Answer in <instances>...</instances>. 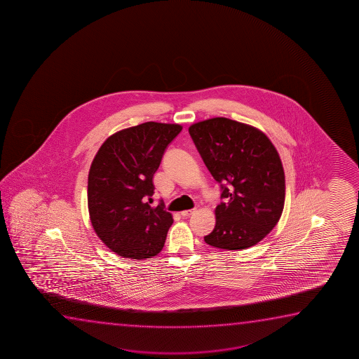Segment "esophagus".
I'll use <instances>...</instances> for the list:
<instances>
[{
  "instance_id": "obj_1",
  "label": "esophagus",
  "mask_w": 359,
  "mask_h": 359,
  "mask_svg": "<svg viewBox=\"0 0 359 359\" xmlns=\"http://www.w3.org/2000/svg\"><path fill=\"white\" fill-rule=\"evenodd\" d=\"M195 211H196V210H187V211H182L180 215H182V217H189L191 216L192 213Z\"/></svg>"
}]
</instances>
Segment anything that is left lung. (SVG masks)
<instances>
[{"mask_svg":"<svg viewBox=\"0 0 359 359\" xmlns=\"http://www.w3.org/2000/svg\"><path fill=\"white\" fill-rule=\"evenodd\" d=\"M189 133L221 185L208 245L244 250L262 241L285 206V172L275 146L257 128L226 118L194 123Z\"/></svg>","mask_w":359,"mask_h":359,"instance_id":"8db88e82","label":"left lung"}]
</instances>
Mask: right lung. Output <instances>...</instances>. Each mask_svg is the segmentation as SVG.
Segmentation results:
<instances>
[{
    "instance_id": "1",
    "label": "right lung",
    "mask_w": 359,
    "mask_h": 359,
    "mask_svg": "<svg viewBox=\"0 0 359 359\" xmlns=\"http://www.w3.org/2000/svg\"><path fill=\"white\" fill-rule=\"evenodd\" d=\"M182 130L177 123H141L114 133L95 154L89 216L100 241L118 255L143 260L162 250L172 218L162 200L151 206L153 175Z\"/></svg>"
}]
</instances>
